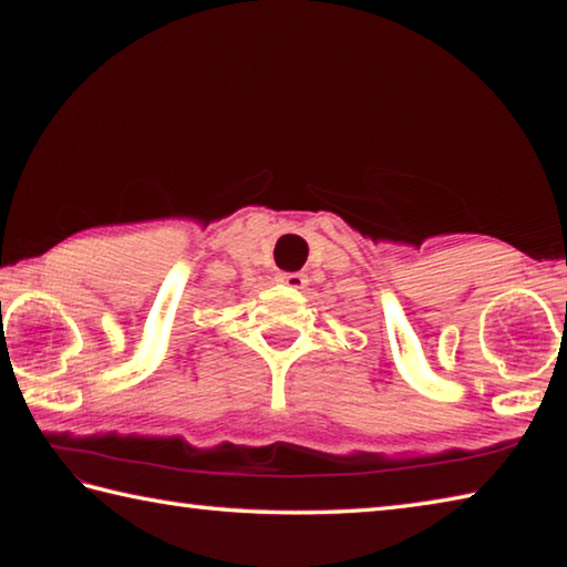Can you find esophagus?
Listing matches in <instances>:
<instances>
[{"label": "esophagus", "mask_w": 567, "mask_h": 567, "mask_svg": "<svg viewBox=\"0 0 567 567\" xmlns=\"http://www.w3.org/2000/svg\"><path fill=\"white\" fill-rule=\"evenodd\" d=\"M277 282L292 287V290H302V287L307 285V275L305 272H280L277 275Z\"/></svg>", "instance_id": "esophagus-1"}]
</instances>
